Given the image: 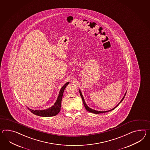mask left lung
<instances>
[{
    "mask_svg": "<svg viewBox=\"0 0 150 150\" xmlns=\"http://www.w3.org/2000/svg\"><path fill=\"white\" fill-rule=\"evenodd\" d=\"M79 93H80V94L81 96V98H82V101H83V105H84V107L86 108V109L87 110H88V112H91V113H93L94 114H100V113H106V112H110V110H114L116 107H117V106H118L120 103L121 102H122V101H123V100L124 99L125 96V95H126V93H127V91H126V93H125V94L124 96V97L122 98V99H121V100L120 102L117 105V106H115V107H114L113 108H112V110H107V111H99V110H93V109H91V108L90 107H89L87 105V104H86V103L85 102V101H84V98H83V95L82 94V93H81V91L80 89H79Z\"/></svg>",
    "mask_w": 150,
    "mask_h": 150,
    "instance_id": "left-lung-1",
    "label": "left lung"
}]
</instances>
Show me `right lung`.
<instances>
[{
    "label": "right lung",
    "instance_id": "right-lung-1",
    "mask_svg": "<svg viewBox=\"0 0 150 150\" xmlns=\"http://www.w3.org/2000/svg\"><path fill=\"white\" fill-rule=\"evenodd\" d=\"M69 83V82H67L66 84H64V86L60 89L57 99L53 106H51L46 110H31L29 107H28V109L33 113L40 117H49L56 115L57 114L59 113L61 110V101H62V96L63 95V92L64 91V89L67 87V86Z\"/></svg>",
    "mask_w": 150,
    "mask_h": 150
}]
</instances>
